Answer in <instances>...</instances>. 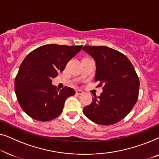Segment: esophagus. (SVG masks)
<instances>
[{
    "label": "esophagus",
    "mask_w": 159,
    "mask_h": 159,
    "mask_svg": "<svg viewBox=\"0 0 159 159\" xmlns=\"http://www.w3.org/2000/svg\"><path fill=\"white\" fill-rule=\"evenodd\" d=\"M76 94H77V95H82V94H83V91L81 90H76Z\"/></svg>",
    "instance_id": "1"
}]
</instances>
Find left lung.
<instances>
[{
  "instance_id": "obj_1",
  "label": "left lung",
  "mask_w": 159,
  "mask_h": 159,
  "mask_svg": "<svg viewBox=\"0 0 159 159\" xmlns=\"http://www.w3.org/2000/svg\"><path fill=\"white\" fill-rule=\"evenodd\" d=\"M96 64L95 82L103 85V93L83 108L93 122L111 125L125 118L138 98L139 81L133 65L123 53L106 46L86 45L82 48Z\"/></svg>"
}]
</instances>
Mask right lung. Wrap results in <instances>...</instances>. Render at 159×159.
<instances>
[{
    "label": "right lung",
    "mask_w": 159,
    "mask_h": 159,
    "mask_svg": "<svg viewBox=\"0 0 159 159\" xmlns=\"http://www.w3.org/2000/svg\"><path fill=\"white\" fill-rule=\"evenodd\" d=\"M82 45L48 44L28 54L15 79V93L19 105L31 118L50 121L61 114L65 101L75 94L74 89H57L52 79L64 69Z\"/></svg>",
    "instance_id": "obj_1"
}]
</instances>
